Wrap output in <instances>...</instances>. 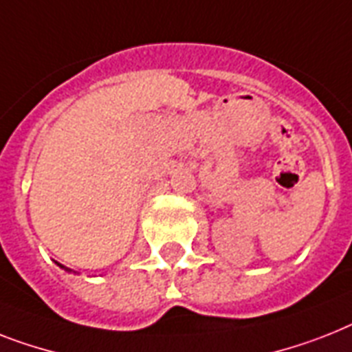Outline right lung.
I'll return each instance as SVG.
<instances>
[{
  "mask_svg": "<svg viewBox=\"0 0 352 352\" xmlns=\"http://www.w3.org/2000/svg\"><path fill=\"white\" fill-rule=\"evenodd\" d=\"M56 264H57V265H59V267H61V270L68 271V273H76V271H74V270H70V267H65V265H63V264H59V262H56Z\"/></svg>",
  "mask_w": 352,
  "mask_h": 352,
  "instance_id": "1",
  "label": "right lung"
}]
</instances>
